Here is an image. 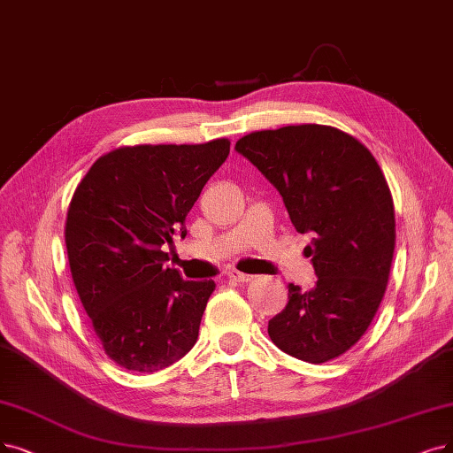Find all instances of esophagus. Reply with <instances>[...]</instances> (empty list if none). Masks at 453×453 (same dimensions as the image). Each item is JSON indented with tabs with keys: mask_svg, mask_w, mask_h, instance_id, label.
<instances>
[{
	"mask_svg": "<svg viewBox=\"0 0 453 453\" xmlns=\"http://www.w3.org/2000/svg\"><path fill=\"white\" fill-rule=\"evenodd\" d=\"M228 279L238 280V282H249V280H252V275L242 273V271H236V269H230L228 271Z\"/></svg>",
	"mask_w": 453,
	"mask_h": 453,
	"instance_id": "34e87169",
	"label": "esophagus"
}]
</instances>
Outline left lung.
Here are the masks:
<instances>
[{
    "instance_id": "obj_1",
    "label": "left lung",
    "mask_w": 453,
    "mask_h": 453,
    "mask_svg": "<svg viewBox=\"0 0 453 453\" xmlns=\"http://www.w3.org/2000/svg\"><path fill=\"white\" fill-rule=\"evenodd\" d=\"M280 193L299 234H311L316 284H288V304L269 319L275 346L321 365L360 340L383 301L395 245L394 203L381 167L355 137L301 124L252 132L236 142Z\"/></svg>"
}]
</instances>
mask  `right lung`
I'll use <instances>...</instances> for the list:
<instances>
[{
    "label": "right lung",
    "mask_w": 453,
    "mask_h": 453,
    "mask_svg": "<svg viewBox=\"0 0 453 453\" xmlns=\"http://www.w3.org/2000/svg\"><path fill=\"white\" fill-rule=\"evenodd\" d=\"M228 152V139L117 149L72 196V280L105 355L126 370H164L195 346L215 282L184 280L164 247L186 236L189 210Z\"/></svg>",
    "instance_id": "add662e5"
}]
</instances>
